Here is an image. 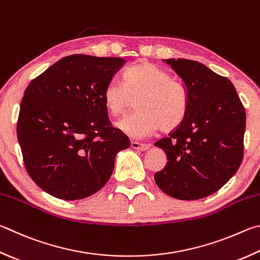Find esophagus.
Returning <instances> with one entry per match:
<instances>
[{"instance_id":"1","label":"esophagus","mask_w":260,"mask_h":260,"mask_svg":"<svg viewBox=\"0 0 260 260\" xmlns=\"http://www.w3.org/2000/svg\"><path fill=\"white\" fill-rule=\"evenodd\" d=\"M131 146L135 150H139V151H146L150 149V144H141L139 142H132Z\"/></svg>"}]
</instances>
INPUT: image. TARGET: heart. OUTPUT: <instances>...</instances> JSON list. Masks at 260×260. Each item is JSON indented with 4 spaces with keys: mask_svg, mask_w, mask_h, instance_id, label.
Segmentation results:
<instances>
[{
    "mask_svg": "<svg viewBox=\"0 0 260 260\" xmlns=\"http://www.w3.org/2000/svg\"><path fill=\"white\" fill-rule=\"evenodd\" d=\"M136 101L139 111L116 122L122 133L142 139L160 128L171 132L186 116L188 95L184 85L152 63H139L124 75V83L112 79L103 89V102L112 115L124 114Z\"/></svg>",
    "mask_w": 260,
    "mask_h": 260,
    "instance_id": "b5f03b06",
    "label": "heart"
}]
</instances>
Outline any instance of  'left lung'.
<instances>
[{
	"label": "left lung",
	"mask_w": 260,
	"mask_h": 260,
	"mask_svg": "<svg viewBox=\"0 0 260 260\" xmlns=\"http://www.w3.org/2000/svg\"><path fill=\"white\" fill-rule=\"evenodd\" d=\"M183 79L186 116L168 138L154 143L167 154L154 181L179 200L208 197L230 181L243 159L245 110L232 82L198 61L166 59Z\"/></svg>",
	"instance_id": "1"
}]
</instances>
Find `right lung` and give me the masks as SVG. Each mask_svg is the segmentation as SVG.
I'll list each match as a JSON object with an SVG mask.
<instances>
[{"instance_id": "1", "label": "right lung", "mask_w": 260, "mask_h": 260, "mask_svg": "<svg viewBox=\"0 0 260 260\" xmlns=\"http://www.w3.org/2000/svg\"><path fill=\"white\" fill-rule=\"evenodd\" d=\"M126 61L73 54L28 85L17 135L27 173L62 200L94 194L109 181L128 138L111 126L103 89Z\"/></svg>"}]
</instances>
